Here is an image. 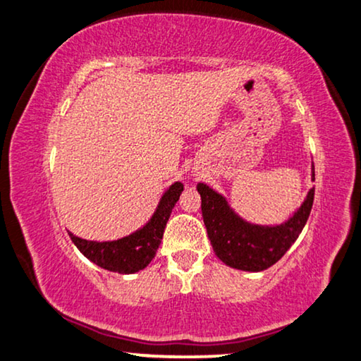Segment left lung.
<instances>
[{
    "mask_svg": "<svg viewBox=\"0 0 361 361\" xmlns=\"http://www.w3.org/2000/svg\"><path fill=\"white\" fill-rule=\"evenodd\" d=\"M314 180V171H313ZM202 213L213 252L228 267L243 271H263L275 264L295 243L313 207L314 188L288 221L276 226L252 225L241 220L220 193L204 183L196 185Z\"/></svg>",
    "mask_w": 361,
    "mask_h": 361,
    "instance_id": "obj_1",
    "label": "left lung"
}]
</instances>
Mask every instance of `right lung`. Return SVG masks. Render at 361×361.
Masks as SVG:
<instances>
[{
  "label": "right lung",
  "instance_id": "1",
  "mask_svg": "<svg viewBox=\"0 0 361 361\" xmlns=\"http://www.w3.org/2000/svg\"><path fill=\"white\" fill-rule=\"evenodd\" d=\"M181 191H183V183L180 181L173 183L161 196L157 212L153 213L147 225L125 238L115 241H90L78 238L73 233H70V238L86 258L104 270L123 273V275L143 270L157 255L166 221L173 207L180 200Z\"/></svg>",
  "mask_w": 361,
  "mask_h": 361
}]
</instances>
